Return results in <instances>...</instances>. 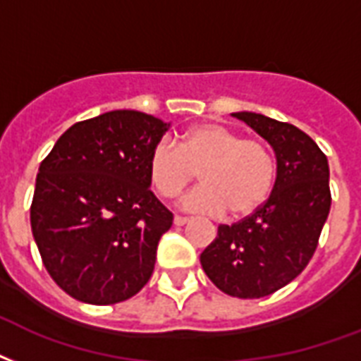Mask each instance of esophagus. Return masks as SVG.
Wrapping results in <instances>:
<instances>
[{
  "mask_svg": "<svg viewBox=\"0 0 361 361\" xmlns=\"http://www.w3.org/2000/svg\"><path fill=\"white\" fill-rule=\"evenodd\" d=\"M187 221H189V217H185V216H176L174 217V224L176 225H185Z\"/></svg>",
  "mask_w": 361,
  "mask_h": 361,
  "instance_id": "obj_1",
  "label": "esophagus"
}]
</instances>
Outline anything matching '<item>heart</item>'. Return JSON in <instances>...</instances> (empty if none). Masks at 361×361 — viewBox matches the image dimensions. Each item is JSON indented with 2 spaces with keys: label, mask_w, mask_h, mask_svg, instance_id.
<instances>
[{
  "label": "heart",
  "mask_w": 361,
  "mask_h": 361,
  "mask_svg": "<svg viewBox=\"0 0 361 361\" xmlns=\"http://www.w3.org/2000/svg\"><path fill=\"white\" fill-rule=\"evenodd\" d=\"M149 180L162 199H174L192 180L202 185L181 204L208 216L246 217L259 210L276 183V159L257 137L217 123H202L185 130L178 145L162 140L149 153Z\"/></svg>",
  "instance_id": "1"
}]
</instances>
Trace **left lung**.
<instances>
[{
    "label": "left lung",
    "instance_id": "obj_1",
    "mask_svg": "<svg viewBox=\"0 0 361 361\" xmlns=\"http://www.w3.org/2000/svg\"><path fill=\"white\" fill-rule=\"evenodd\" d=\"M235 117L271 144L276 183L259 210L217 227L200 265L227 295L259 299L290 284L312 259L331 208L329 166L324 151L297 126L252 111Z\"/></svg>",
    "mask_w": 361,
    "mask_h": 361
}]
</instances>
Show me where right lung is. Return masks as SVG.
I'll list each match as a JSON object with an SVG mask.
<instances>
[{"instance_id":"obj_1","label":"right lung","mask_w":361,"mask_h":361,"mask_svg":"<svg viewBox=\"0 0 361 361\" xmlns=\"http://www.w3.org/2000/svg\"><path fill=\"white\" fill-rule=\"evenodd\" d=\"M169 125L117 109L79 121L41 161L30 206L35 244L60 290L89 305L149 282L172 212L149 189V153Z\"/></svg>"}]
</instances>
